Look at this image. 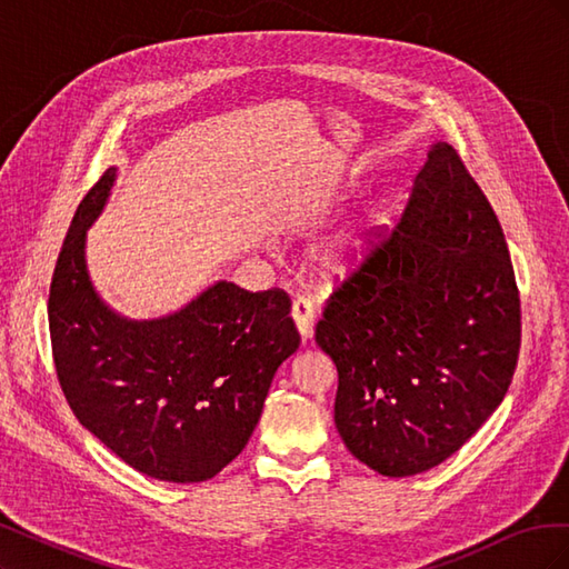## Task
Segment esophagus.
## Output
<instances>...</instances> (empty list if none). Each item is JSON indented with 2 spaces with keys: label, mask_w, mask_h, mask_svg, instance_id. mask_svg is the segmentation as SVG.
Listing matches in <instances>:
<instances>
[{
  "label": "esophagus",
  "mask_w": 569,
  "mask_h": 569,
  "mask_svg": "<svg viewBox=\"0 0 569 569\" xmlns=\"http://www.w3.org/2000/svg\"><path fill=\"white\" fill-rule=\"evenodd\" d=\"M291 318H295L297 322V330L301 335L303 341H308L313 337V322H316V308L311 301L306 299H295V303H291Z\"/></svg>",
  "instance_id": "esophagus-1"
}]
</instances>
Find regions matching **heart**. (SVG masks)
Here are the masks:
<instances>
[{
    "label": "heart",
    "instance_id": "obj_1",
    "mask_svg": "<svg viewBox=\"0 0 569 569\" xmlns=\"http://www.w3.org/2000/svg\"><path fill=\"white\" fill-rule=\"evenodd\" d=\"M380 220V209H370L353 222H349V226H343L330 237L322 239L313 249L311 261L325 280L335 282L341 278H349V274L366 261Z\"/></svg>",
    "mask_w": 569,
    "mask_h": 569
}]
</instances>
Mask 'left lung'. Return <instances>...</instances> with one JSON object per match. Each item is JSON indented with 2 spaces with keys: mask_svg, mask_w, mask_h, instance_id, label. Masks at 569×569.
<instances>
[{
  "mask_svg": "<svg viewBox=\"0 0 569 569\" xmlns=\"http://www.w3.org/2000/svg\"><path fill=\"white\" fill-rule=\"evenodd\" d=\"M520 332L501 222L458 151L437 142L401 222L316 327L339 375V437L385 477L435 468L501 406Z\"/></svg>",
  "mask_w": 569,
  "mask_h": 569,
  "instance_id": "left-lung-1",
  "label": "left lung"
}]
</instances>
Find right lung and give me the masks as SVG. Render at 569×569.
Returning <instances> with one entry per match:
<instances>
[{
	"instance_id": "1",
	"label": "right lung",
	"mask_w": 569,
	"mask_h": 569,
	"mask_svg": "<svg viewBox=\"0 0 569 569\" xmlns=\"http://www.w3.org/2000/svg\"><path fill=\"white\" fill-rule=\"evenodd\" d=\"M113 180L109 168L80 201L51 278L59 385L80 425L137 472L206 481L242 453L274 372L299 349L291 301L220 280L166 318L113 313L84 263V234Z\"/></svg>"
}]
</instances>
